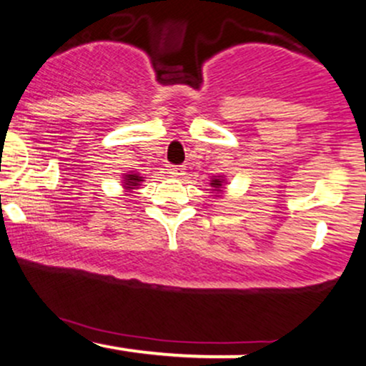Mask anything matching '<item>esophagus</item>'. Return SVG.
I'll list each match as a JSON object with an SVG mask.
<instances>
[{"label": "esophagus", "instance_id": "1", "mask_svg": "<svg viewBox=\"0 0 366 366\" xmlns=\"http://www.w3.org/2000/svg\"><path fill=\"white\" fill-rule=\"evenodd\" d=\"M184 167L182 165H179V167H170V174H172V177H175V179H179V177H182L184 175Z\"/></svg>", "mask_w": 366, "mask_h": 366}]
</instances>
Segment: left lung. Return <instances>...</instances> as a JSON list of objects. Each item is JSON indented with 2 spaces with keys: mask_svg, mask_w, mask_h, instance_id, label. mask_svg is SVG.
I'll use <instances>...</instances> for the list:
<instances>
[{
  "mask_svg": "<svg viewBox=\"0 0 366 366\" xmlns=\"http://www.w3.org/2000/svg\"><path fill=\"white\" fill-rule=\"evenodd\" d=\"M225 184L227 180L224 175H213L212 180H209V191H213V196L215 197H220L224 194V189H225Z\"/></svg>",
  "mask_w": 366,
  "mask_h": 366,
  "instance_id": "1",
  "label": "left lung"
}]
</instances>
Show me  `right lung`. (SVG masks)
Wrapping results in <instances>:
<instances>
[{
  "mask_svg": "<svg viewBox=\"0 0 366 366\" xmlns=\"http://www.w3.org/2000/svg\"><path fill=\"white\" fill-rule=\"evenodd\" d=\"M142 182H144V177L137 174V172H127L122 177V187L125 189V192H132L134 189H139Z\"/></svg>",
  "mask_w": 366,
  "mask_h": 366,
  "instance_id": "add662e5",
  "label": "right lung"
}]
</instances>
